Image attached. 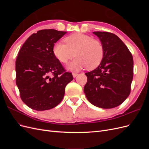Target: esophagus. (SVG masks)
<instances>
[{
  "instance_id": "34e87169",
  "label": "esophagus",
  "mask_w": 149,
  "mask_h": 149,
  "mask_svg": "<svg viewBox=\"0 0 149 149\" xmlns=\"http://www.w3.org/2000/svg\"><path fill=\"white\" fill-rule=\"evenodd\" d=\"M73 78H76V76H77L78 75V73H73Z\"/></svg>"
}]
</instances>
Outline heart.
Listing matches in <instances>:
<instances>
[{
	"label": "heart",
	"instance_id": "obj_1",
	"mask_svg": "<svg viewBox=\"0 0 149 149\" xmlns=\"http://www.w3.org/2000/svg\"><path fill=\"white\" fill-rule=\"evenodd\" d=\"M66 44H54V55L62 63L66 64L74 56L77 58L68 68L78 71L86 66L87 69L95 68L101 63L104 56V47L101 41L81 33L72 34L65 38Z\"/></svg>",
	"mask_w": 149,
	"mask_h": 149
}]
</instances>
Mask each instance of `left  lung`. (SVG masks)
Instances as JSON below:
<instances>
[{
  "label": "left lung",
  "mask_w": 149,
  "mask_h": 149,
  "mask_svg": "<svg viewBox=\"0 0 149 149\" xmlns=\"http://www.w3.org/2000/svg\"><path fill=\"white\" fill-rule=\"evenodd\" d=\"M104 47V56L95 70L86 73L88 81L84 92L92 104L111 109L121 104L129 96L133 79L132 54L114 33L94 31Z\"/></svg>",
  "instance_id": "1"
}]
</instances>
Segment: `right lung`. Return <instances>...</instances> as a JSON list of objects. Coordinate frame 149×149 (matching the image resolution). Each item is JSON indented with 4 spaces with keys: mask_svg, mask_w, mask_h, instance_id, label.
<instances>
[{
    "mask_svg": "<svg viewBox=\"0 0 149 149\" xmlns=\"http://www.w3.org/2000/svg\"><path fill=\"white\" fill-rule=\"evenodd\" d=\"M66 31L42 30L26 40L15 61L16 84L25 104L36 111L51 109L62 101L73 79L53 52L54 43Z\"/></svg>",
    "mask_w": 149,
    "mask_h": 149,
    "instance_id": "add662e5",
    "label": "right lung"
}]
</instances>
